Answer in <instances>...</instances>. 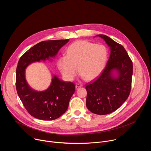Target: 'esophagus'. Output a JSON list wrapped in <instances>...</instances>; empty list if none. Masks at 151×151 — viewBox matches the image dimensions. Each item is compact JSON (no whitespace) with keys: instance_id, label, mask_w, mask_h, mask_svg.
Returning a JSON list of instances; mask_svg holds the SVG:
<instances>
[{"instance_id":"esophagus-1","label":"esophagus","mask_w":151,"mask_h":151,"mask_svg":"<svg viewBox=\"0 0 151 151\" xmlns=\"http://www.w3.org/2000/svg\"><path fill=\"white\" fill-rule=\"evenodd\" d=\"M82 85H81V84H76V85H75V88H76V90H78V88L82 87Z\"/></svg>"}]
</instances>
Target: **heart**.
I'll return each instance as SVG.
<instances>
[{"label": "heart", "mask_w": 151, "mask_h": 151, "mask_svg": "<svg viewBox=\"0 0 151 151\" xmlns=\"http://www.w3.org/2000/svg\"><path fill=\"white\" fill-rule=\"evenodd\" d=\"M108 56L107 48L86 40H78L67 50V55L60 57L58 66L63 75L72 81L77 72L82 78L92 81L98 77L106 65Z\"/></svg>", "instance_id": "b5f03b06"}]
</instances>
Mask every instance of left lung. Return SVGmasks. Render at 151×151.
Segmentation results:
<instances>
[{"label": "left lung", "instance_id": "obj_1", "mask_svg": "<svg viewBox=\"0 0 151 151\" xmlns=\"http://www.w3.org/2000/svg\"><path fill=\"white\" fill-rule=\"evenodd\" d=\"M96 36L105 41L110 48L111 54L101 75L86 86V106L92 113L103 115L117 110L128 97L132 87L133 63L121 45L106 35Z\"/></svg>", "mask_w": 151, "mask_h": 151}]
</instances>
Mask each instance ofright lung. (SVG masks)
<instances>
[{"mask_svg": "<svg viewBox=\"0 0 151 151\" xmlns=\"http://www.w3.org/2000/svg\"><path fill=\"white\" fill-rule=\"evenodd\" d=\"M69 39L40 42L27 51L18 61L16 70V89L27 112L33 117L51 121L61 116L67 111L69 101L75 93L72 82H66L54 75L49 87L44 91H36L28 84L26 69L35 62L52 61L58 51Z\"/></svg>", "mask_w": 151, "mask_h": 151, "instance_id": "add662e5", "label": "right lung"}]
</instances>
